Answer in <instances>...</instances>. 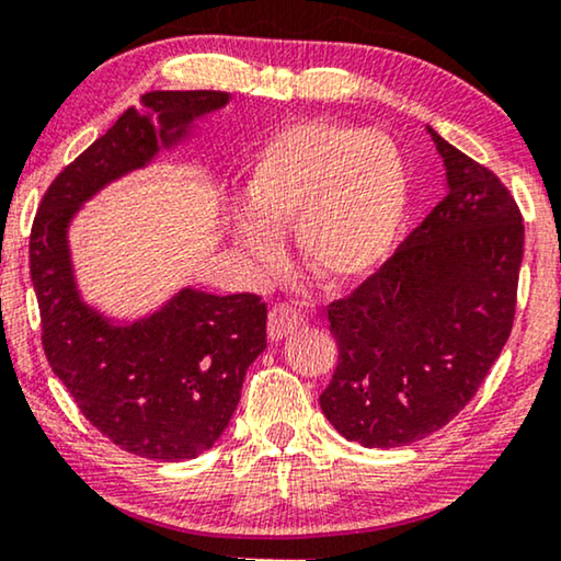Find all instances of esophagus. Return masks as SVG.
Returning a JSON list of instances; mask_svg holds the SVG:
<instances>
[{
    "label": "esophagus",
    "instance_id": "obj_1",
    "mask_svg": "<svg viewBox=\"0 0 561 561\" xmlns=\"http://www.w3.org/2000/svg\"><path fill=\"white\" fill-rule=\"evenodd\" d=\"M304 324H306V319L301 311H296L294 306L280 304V306H275V309L271 311V317H267V336H271L273 342H280V340H286L288 334L298 332Z\"/></svg>",
    "mask_w": 561,
    "mask_h": 561
}]
</instances>
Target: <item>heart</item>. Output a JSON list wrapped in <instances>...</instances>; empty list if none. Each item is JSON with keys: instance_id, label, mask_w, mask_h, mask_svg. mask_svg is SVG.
Instances as JSON below:
<instances>
[{"instance_id": "obj_1", "label": "heart", "mask_w": 561, "mask_h": 561, "mask_svg": "<svg viewBox=\"0 0 561 561\" xmlns=\"http://www.w3.org/2000/svg\"><path fill=\"white\" fill-rule=\"evenodd\" d=\"M411 204V168L388 135L334 119H301L257 145L244 181L248 214L234 244L263 271L278 263L271 232L294 229L296 260L324 288H347L382 267Z\"/></svg>"}]
</instances>
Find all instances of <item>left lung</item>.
I'll list each match as a JSON object with an SVG mask.
<instances>
[{
    "label": "left lung",
    "mask_w": 561,
    "mask_h": 561,
    "mask_svg": "<svg viewBox=\"0 0 561 561\" xmlns=\"http://www.w3.org/2000/svg\"><path fill=\"white\" fill-rule=\"evenodd\" d=\"M426 129L447 194L378 273L327 309L340 363L321 411L370 449L447 426L501 357L516 311L518 206L495 173Z\"/></svg>",
    "instance_id": "obj_1"
}]
</instances>
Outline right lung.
Listing matches in <instances>:
<instances>
[{"instance_id": "obj_1", "label": "right lung", "mask_w": 561, "mask_h": 561, "mask_svg": "<svg viewBox=\"0 0 561 561\" xmlns=\"http://www.w3.org/2000/svg\"><path fill=\"white\" fill-rule=\"evenodd\" d=\"M227 91H148L45 191L30 234L43 350L79 411L129 455L160 462L211 449L240 403L248 367L267 347L255 294L181 288L156 311L114 319L83 301L73 273L76 214L110 183L191 140L229 104Z\"/></svg>"}]
</instances>
